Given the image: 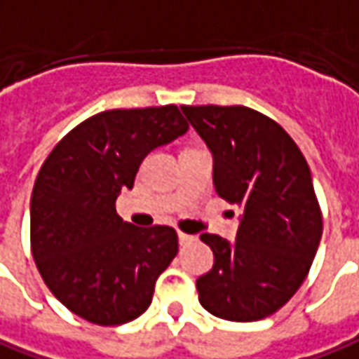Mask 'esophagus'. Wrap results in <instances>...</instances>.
<instances>
[{"instance_id":"1","label":"esophagus","mask_w":359,"mask_h":359,"mask_svg":"<svg viewBox=\"0 0 359 359\" xmlns=\"http://www.w3.org/2000/svg\"><path fill=\"white\" fill-rule=\"evenodd\" d=\"M196 238L194 236H191V234H184V232H179V242L180 246H187V244H191V242H194Z\"/></svg>"}]
</instances>
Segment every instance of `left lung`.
<instances>
[{"instance_id": "left-lung-1", "label": "left lung", "mask_w": 359, "mask_h": 359, "mask_svg": "<svg viewBox=\"0 0 359 359\" xmlns=\"http://www.w3.org/2000/svg\"><path fill=\"white\" fill-rule=\"evenodd\" d=\"M215 158V189L242 208L236 242L203 234L215 266L196 280L204 310L254 322L290 300L310 272L322 238L312 172L276 121L242 105H182Z\"/></svg>"}]
</instances>
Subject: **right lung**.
Segmentation results:
<instances>
[{"label": "right lung", "mask_w": 359, "mask_h": 359, "mask_svg": "<svg viewBox=\"0 0 359 359\" xmlns=\"http://www.w3.org/2000/svg\"><path fill=\"white\" fill-rule=\"evenodd\" d=\"M187 130L177 105L113 109L69 130L45 158L32 194V254L73 314L118 326L151 306L179 236L170 226H133L115 203L142 158Z\"/></svg>", "instance_id": "obj_1"}]
</instances>
